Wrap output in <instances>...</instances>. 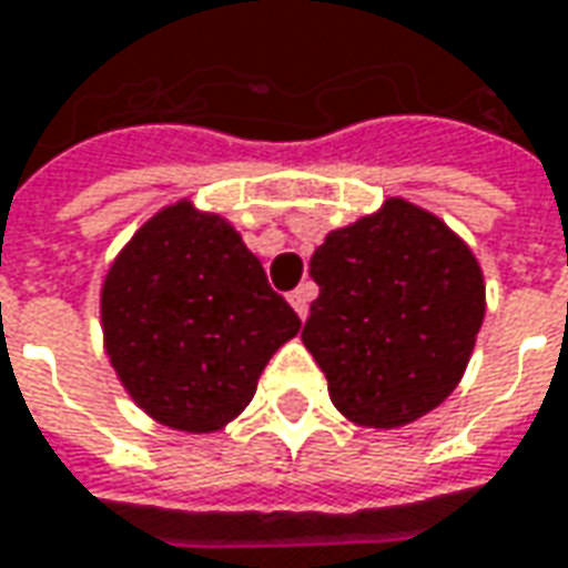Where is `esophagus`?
Wrapping results in <instances>:
<instances>
[{
  "mask_svg": "<svg viewBox=\"0 0 568 568\" xmlns=\"http://www.w3.org/2000/svg\"><path fill=\"white\" fill-rule=\"evenodd\" d=\"M312 296H315V287H312V284H300V287H296V291L287 296V300H291V306L296 310V315H300V318H306V315H310Z\"/></svg>",
  "mask_w": 568,
  "mask_h": 568,
  "instance_id": "34e87169",
  "label": "esophagus"
}]
</instances>
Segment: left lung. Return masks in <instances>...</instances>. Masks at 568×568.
<instances>
[{
	"label": "left lung",
	"instance_id": "1",
	"mask_svg": "<svg viewBox=\"0 0 568 568\" xmlns=\"http://www.w3.org/2000/svg\"><path fill=\"white\" fill-rule=\"evenodd\" d=\"M303 344L331 403L365 428H403L456 390L485 322V275L435 212L387 196L312 253Z\"/></svg>",
	"mask_w": 568,
	"mask_h": 568
}]
</instances>
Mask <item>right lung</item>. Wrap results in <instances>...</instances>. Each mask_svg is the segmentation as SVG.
<instances>
[{
  "label": "right lung",
  "mask_w": 568,
  "mask_h": 568,
  "mask_svg": "<svg viewBox=\"0 0 568 568\" xmlns=\"http://www.w3.org/2000/svg\"><path fill=\"white\" fill-rule=\"evenodd\" d=\"M99 315L121 387L186 435L234 422L262 368L300 331L237 227L193 200L159 209L121 246L102 277Z\"/></svg>",
  "instance_id": "obj_1"
}]
</instances>
